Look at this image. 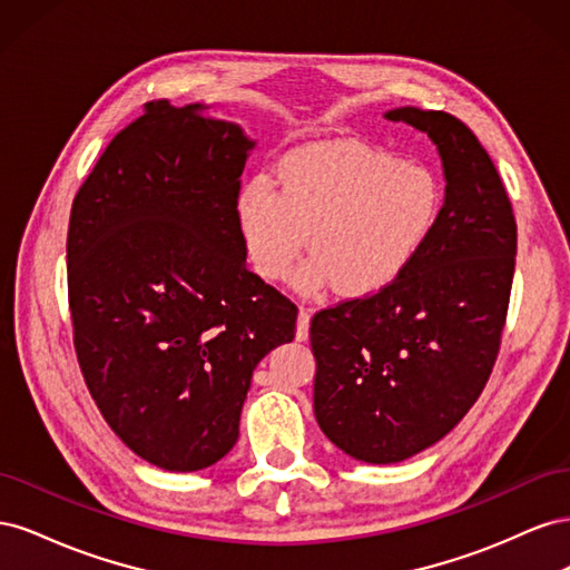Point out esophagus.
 Returning <instances> with one entry per match:
<instances>
[{
    "label": "esophagus",
    "instance_id": "1",
    "mask_svg": "<svg viewBox=\"0 0 570 570\" xmlns=\"http://www.w3.org/2000/svg\"><path fill=\"white\" fill-rule=\"evenodd\" d=\"M308 321H312V308L299 306V318H297V340L299 342L308 340Z\"/></svg>",
    "mask_w": 570,
    "mask_h": 570
}]
</instances>
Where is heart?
I'll use <instances>...</instances> for the list:
<instances>
[{"label":"heart","instance_id":"heart-1","mask_svg":"<svg viewBox=\"0 0 570 570\" xmlns=\"http://www.w3.org/2000/svg\"><path fill=\"white\" fill-rule=\"evenodd\" d=\"M442 206V183L428 166L361 142H331L289 154L275 185H243L235 223L262 281L285 278L306 245L314 256L297 271L302 289L335 285L364 297L416 264Z\"/></svg>","mask_w":570,"mask_h":570}]
</instances>
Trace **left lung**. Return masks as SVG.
Instances as JSON below:
<instances>
[{
    "label": "left lung",
    "instance_id": "obj_1",
    "mask_svg": "<svg viewBox=\"0 0 570 570\" xmlns=\"http://www.w3.org/2000/svg\"><path fill=\"white\" fill-rule=\"evenodd\" d=\"M444 168L433 237L400 281L312 318L314 413L325 438L366 463H396L442 440L485 387L502 344L515 218L490 154L444 111L402 107Z\"/></svg>",
    "mask_w": 570,
    "mask_h": 570
}]
</instances>
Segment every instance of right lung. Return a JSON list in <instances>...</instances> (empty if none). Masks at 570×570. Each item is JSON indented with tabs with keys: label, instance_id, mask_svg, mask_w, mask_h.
<instances>
[{
	"label": "right lung",
	"instance_id": "add662e5",
	"mask_svg": "<svg viewBox=\"0 0 570 570\" xmlns=\"http://www.w3.org/2000/svg\"><path fill=\"white\" fill-rule=\"evenodd\" d=\"M168 99L120 130L73 199L68 306L85 383L114 433L164 471L226 456L258 361L297 306L245 264L235 223L254 140Z\"/></svg>",
	"mask_w": 570,
	"mask_h": 570
}]
</instances>
